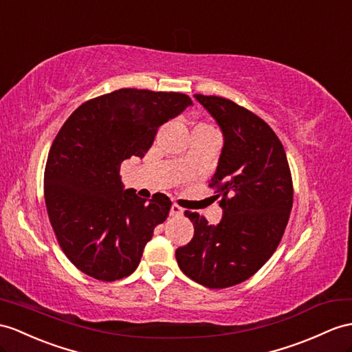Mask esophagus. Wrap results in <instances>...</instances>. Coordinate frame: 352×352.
<instances>
[{"instance_id":"esophagus-1","label":"esophagus","mask_w":352,"mask_h":352,"mask_svg":"<svg viewBox=\"0 0 352 352\" xmlns=\"http://www.w3.org/2000/svg\"><path fill=\"white\" fill-rule=\"evenodd\" d=\"M170 215L171 217H181V215H184V209L182 208H179L177 204H173L170 208Z\"/></svg>"}]
</instances>
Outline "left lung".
<instances>
[{
	"mask_svg": "<svg viewBox=\"0 0 352 352\" xmlns=\"http://www.w3.org/2000/svg\"><path fill=\"white\" fill-rule=\"evenodd\" d=\"M224 137L215 175L217 226L185 212L191 242L176 250L179 267L208 288H227L251 278L280 242L293 208V182L284 146L261 118L236 102L195 94Z\"/></svg>",
	"mask_w": 352,
	"mask_h": 352,
	"instance_id": "obj_1",
	"label": "left lung"
}]
</instances>
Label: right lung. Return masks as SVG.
<instances>
[{
	"instance_id": "add662e5",
	"label": "right lung",
	"mask_w": 352,
	"mask_h": 352,
	"mask_svg": "<svg viewBox=\"0 0 352 352\" xmlns=\"http://www.w3.org/2000/svg\"><path fill=\"white\" fill-rule=\"evenodd\" d=\"M188 106L185 94L119 89L83 102L55 137L45 170L47 215L64 254L88 276H130L168 217L167 195L140 199L125 190L119 168L143 158L158 128Z\"/></svg>"
}]
</instances>
